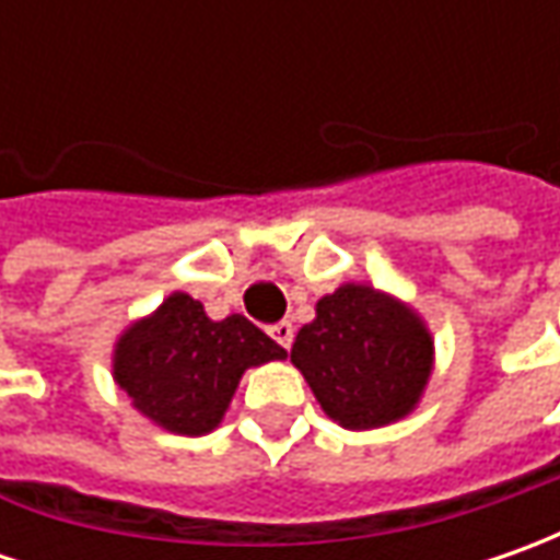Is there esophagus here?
<instances>
[{
  "instance_id": "obj_1",
  "label": "esophagus",
  "mask_w": 560,
  "mask_h": 560,
  "mask_svg": "<svg viewBox=\"0 0 560 560\" xmlns=\"http://www.w3.org/2000/svg\"><path fill=\"white\" fill-rule=\"evenodd\" d=\"M268 334L273 336V339H277V342H280L283 349H290V346H292V336H295V327H292L290 320H277V324L270 327Z\"/></svg>"
}]
</instances>
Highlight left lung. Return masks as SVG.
<instances>
[{
    "label": "left lung",
    "mask_w": 560,
    "mask_h": 560,
    "mask_svg": "<svg viewBox=\"0 0 560 560\" xmlns=\"http://www.w3.org/2000/svg\"><path fill=\"white\" fill-rule=\"evenodd\" d=\"M292 342V364L346 430H374L418 408L433 371V336L415 308L368 283L317 302Z\"/></svg>",
    "instance_id": "1"
}]
</instances>
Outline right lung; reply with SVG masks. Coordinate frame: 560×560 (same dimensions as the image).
Listing matches in <instances>:
<instances>
[{"label":"right lung","mask_w":560,"mask_h":560,"mask_svg":"<svg viewBox=\"0 0 560 560\" xmlns=\"http://www.w3.org/2000/svg\"><path fill=\"white\" fill-rule=\"evenodd\" d=\"M287 352L248 317L211 320L202 302L171 292L159 312L130 324L115 342L112 374L133 408L180 436L211 433L248 368Z\"/></svg>","instance_id":"obj_1"}]
</instances>
